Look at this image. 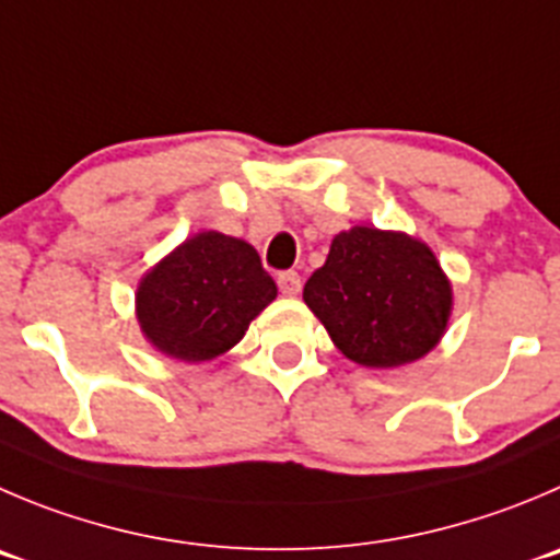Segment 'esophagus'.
Instances as JSON below:
<instances>
[{
  "label": "esophagus",
  "instance_id": "34e87169",
  "mask_svg": "<svg viewBox=\"0 0 560 560\" xmlns=\"http://www.w3.org/2000/svg\"><path fill=\"white\" fill-rule=\"evenodd\" d=\"M277 285H280V294L283 296H296L302 291V280L296 271H283V275H277Z\"/></svg>",
  "mask_w": 560,
  "mask_h": 560
}]
</instances>
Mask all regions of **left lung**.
Wrapping results in <instances>:
<instances>
[{
	"instance_id": "1",
	"label": "left lung",
	"mask_w": 560,
	"mask_h": 560,
	"mask_svg": "<svg viewBox=\"0 0 560 560\" xmlns=\"http://www.w3.org/2000/svg\"><path fill=\"white\" fill-rule=\"evenodd\" d=\"M302 300L351 363L398 369L443 340L454 285L425 242L354 225L332 238Z\"/></svg>"
}]
</instances>
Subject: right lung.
<instances>
[{
  "instance_id": "obj_1",
  "label": "right lung",
  "mask_w": 560,
  "mask_h": 560,
  "mask_svg": "<svg viewBox=\"0 0 560 560\" xmlns=\"http://www.w3.org/2000/svg\"><path fill=\"white\" fill-rule=\"evenodd\" d=\"M275 296L253 244L200 231L142 275L135 311L153 349L180 363H209L244 338Z\"/></svg>"
}]
</instances>
